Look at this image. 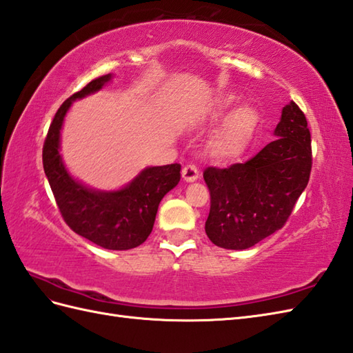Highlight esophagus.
Here are the masks:
<instances>
[{
	"label": "esophagus",
	"mask_w": 353,
	"mask_h": 353,
	"mask_svg": "<svg viewBox=\"0 0 353 353\" xmlns=\"http://www.w3.org/2000/svg\"><path fill=\"white\" fill-rule=\"evenodd\" d=\"M182 176L186 182H194V180L200 177V171H198V168L194 164H188L182 170Z\"/></svg>",
	"instance_id": "34e87169"
}]
</instances>
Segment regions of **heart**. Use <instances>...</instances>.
Here are the masks:
<instances>
[{
    "mask_svg": "<svg viewBox=\"0 0 353 353\" xmlns=\"http://www.w3.org/2000/svg\"><path fill=\"white\" fill-rule=\"evenodd\" d=\"M258 125V114L249 105L236 108L225 121L214 140V150L223 158L236 157L248 146Z\"/></svg>",
    "mask_w": 353,
    "mask_h": 353,
    "instance_id": "heart-1",
    "label": "heart"
}]
</instances>
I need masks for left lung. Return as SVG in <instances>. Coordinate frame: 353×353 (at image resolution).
Returning <instances> with one entry per match:
<instances>
[{"mask_svg": "<svg viewBox=\"0 0 353 353\" xmlns=\"http://www.w3.org/2000/svg\"><path fill=\"white\" fill-rule=\"evenodd\" d=\"M274 139L255 157L227 168L207 167L210 191L207 237L223 249H249L280 230L291 216L312 171L307 119L294 101L283 107Z\"/></svg>", "mask_w": 353, "mask_h": 353, "instance_id": "1", "label": "left lung"}]
</instances>
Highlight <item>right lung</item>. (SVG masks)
<instances>
[{"instance_id":"1","label":"right lung","mask_w":353,"mask_h":353,"mask_svg":"<svg viewBox=\"0 0 353 353\" xmlns=\"http://www.w3.org/2000/svg\"><path fill=\"white\" fill-rule=\"evenodd\" d=\"M112 74L94 79L67 98L53 117L43 144V168L58 209L79 236L110 250H128L146 241L155 223L158 205L180 180V164L143 170L121 191H94L76 182L62 164L59 132L71 103L101 89Z\"/></svg>"}]
</instances>
